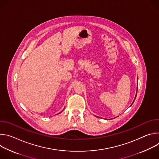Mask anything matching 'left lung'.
<instances>
[{
	"instance_id": "obj_1",
	"label": "left lung",
	"mask_w": 159,
	"mask_h": 159,
	"mask_svg": "<svg viewBox=\"0 0 159 159\" xmlns=\"http://www.w3.org/2000/svg\"><path fill=\"white\" fill-rule=\"evenodd\" d=\"M136 96H137V95H136ZM135 98H136V96H135V98H134V99H135ZM134 101H133V102H134ZM132 103V104H133Z\"/></svg>"
}]
</instances>
